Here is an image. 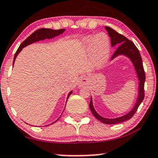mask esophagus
Returning <instances> with one entry per match:
<instances>
[{
    "instance_id": "esophagus-1",
    "label": "esophagus",
    "mask_w": 158,
    "mask_h": 158,
    "mask_svg": "<svg viewBox=\"0 0 158 158\" xmlns=\"http://www.w3.org/2000/svg\"><path fill=\"white\" fill-rule=\"evenodd\" d=\"M88 83V79H87V78L82 77L79 79V81H78V86H79V88H81V87H82L83 85H87Z\"/></svg>"
}]
</instances>
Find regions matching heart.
<instances>
[{
  "label": "heart",
  "mask_w": 158,
  "mask_h": 158,
  "mask_svg": "<svg viewBox=\"0 0 158 158\" xmlns=\"http://www.w3.org/2000/svg\"><path fill=\"white\" fill-rule=\"evenodd\" d=\"M84 46L90 53L92 62L95 68H102L108 60L110 53V40L105 33L85 38Z\"/></svg>",
  "instance_id": "heart-1"
}]
</instances>
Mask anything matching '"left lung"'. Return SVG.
<instances>
[{
  "instance_id": "8db88e82",
  "label": "left lung",
  "mask_w": 158,
  "mask_h": 158,
  "mask_svg": "<svg viewBox=\"0 0 158 158\" xmlns=\"http://www.w3.org/2000/svg\"><path fill=\"white\" fill-rule=\"evenodd\" d=\"M106 31L108 32V35L110 38V43H111V46L114 47L117 45V50L114 52L113 56L111 57L112 59H115L117 56H125L128 57V59L131 60L132 64L134 65V68L135 69L136 73H137V78H138L139 81V89H138V97L137 98V101H136L135 105L134 106L133 108L126 114V115H123L122 117H117V118L114 119H108L105 118V117H101L99 114L94 109L93 106V100H92V97L90 98V102L89 104L90 109L91 110L92 114H94V117L97 118L98 120H99L102 123H106V124H117V123H120L125 121L128 120L134 116V114L136 113L137 108L143 102V99H144V83L146 80V75H145L144 69L143 66V61L142 58H141L140 54L138 49L135 46V44L132 42L131 41L128 40L127 38L123 36L121 34L118 33L116 32L115 30L111 29L109 27H105Z\"/></svg>"
}]
</instances>
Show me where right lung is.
Listing matches in <instances>:
<instances>
[{
    "label": "right lung",
    "instance_id": "1",
    "mask_svg": "<svg viewBox=\"0 0 158 158\" xmlns=\"http://www.w3.org/2000/svg\"><path fill=\"white\" fill-rule=\"evenodd\" d=\"M64 30H65L64 29H61V30H52V29H45V28H41V29H39V30H36V31H35L33 33H32L31 35L29 36L26 40H24V41L21 43V45H20L19 49H18L17 51L15 52V56H14L13 64H14V62H15L16 57H17V56L19 55V53L21 51V50H22V49L23 48H25V47L27 46V45L32 44V43L34 42H36V41H41V40H44L46 39H52V38L56 37V36H58L60 35V34L63 33V32H64ZM71 94H72V91H70V93L68 94V98H67V99H68ZM67 100H68V99H67ZM54 123H51V124H53Z\"/></svg>",
    "mask_w": 158,
    "mask_h": 158
}]
</instances>
